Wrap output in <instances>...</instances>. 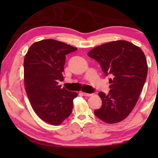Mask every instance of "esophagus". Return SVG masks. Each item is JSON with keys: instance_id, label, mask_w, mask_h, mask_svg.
I'll return each instance as SVG.
<instances>
[{"instance_id": "1", "label": "esophagus", "mask_w": 158, "mask_h": 158, "mask_svg": "<svg viewBox=\"0 0 158 158\" xmlns=\"http://www.w3.org/2000/svg\"><path fill=\"white\" fill-rule=\"evenodd\" d=\"M82 94L85 96H91L92 95V94H88V93H85V92H82Z\"/></svg>"}]
</instances>
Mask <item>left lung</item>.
Listing matches in <instances>:
<instances>
[{"instance_id":"left-lung-1","label":"left lung","mask_w":158,"mask_h":158,"mask_svg":"<svg viewBox=\"0 0 158 158\" xmlns=\"http://www.w3.org/2000/svg\"><path fill=\"white\" fill-rule=\"evenodd\" d=\"M88 56L98 62L109 75L108 94L100 92L102 106L94 110L104 122L115 123L128 116L135 108L147 75L145 56L139 47L126 41H115L97 46Z\"/></svg>"}]
</instances>
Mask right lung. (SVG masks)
Here are the masks:
<instances>
[{
	"instance_id": "add662e5",
	"label": "right lung",
	"mask_w": 158,
	"mask_h": 158,
	"mask_svg": "<svg viewBox=\"0 0 158 158\" xmlns=\"http://www.w3.org/2000/svg\"><path fill=\"white\" fill-rule=\"evenodd\" d=\"M77 49L53 39L30 47L23 62L26 92L36 115L52 125H60L71 114L77 93L61 88L66 55Z\"/></svg>"
}]
</instances>
